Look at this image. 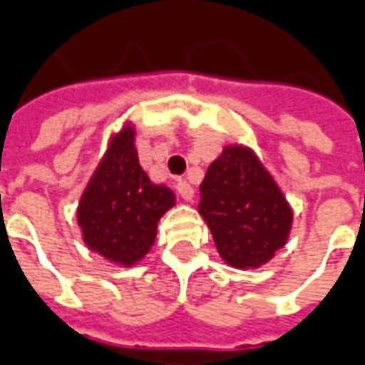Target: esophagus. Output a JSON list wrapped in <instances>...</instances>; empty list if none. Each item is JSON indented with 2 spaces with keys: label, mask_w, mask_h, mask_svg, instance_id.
I'll use <instances>...</instances> for the list:
<instances>
[{
  "label": "esophagus",
  "mask_w": 365,
  "mask_h": 365,
  "mask_svg": "<svg viewBox=\"0 0 365 365\" xmlns=\"http://www.w3.org/2000/svg\"><path fill=\"white\" fill-rule=\"evenodd\" d=\"M177 192H178V196H180L182 200H187V202H190V200L195 198V188L190 187L187 180H178Z\"/></svg>",
  "instance_id": "esophagus-1"
}]
</instances>
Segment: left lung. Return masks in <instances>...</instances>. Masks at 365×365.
Wrapping results in <instances>:
<instances>
[{
    "label": "left lung",
    "instance_id": "8db88e82",
    "mask_svg": "<svg viewBox=\"0 0 365 365\" xmlns=\"http://www.w3.org/2000/svg\"><path fill=\"white\" fill-rule=\"evenodd\" d=\"M200 216L220 257L236 269H257L287 244L293 210L250 147L226 145L200 185Z\"/></svg>",
    "mask_w": 365,
    "mask_h": 365
}]
</instances>
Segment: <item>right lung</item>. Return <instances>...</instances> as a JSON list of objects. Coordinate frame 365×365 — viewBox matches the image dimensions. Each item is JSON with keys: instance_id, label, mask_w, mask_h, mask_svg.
<instances>
[{"instance_id": "right-lung-1", "label": "right lung", "mask_w": 365, "mask_h": 365, "mask_svg": "<svg viewBox=\"0 0 365 365\" xmlns=\"http://www.w3.org/2000/svg\"><path fill=\"white\" fill-rule=\"evenodd\" d=\"M175 206V192L155 185L141 169L135 128L125 123L108 143L104 159L78 202L82 240L112 263L131 267L145 257L157 236V224Z\"/></svg>"}]
</instances>
